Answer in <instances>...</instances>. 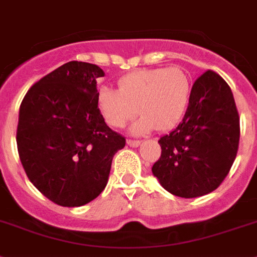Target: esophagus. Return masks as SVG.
Listing matches in <instances>:
<instances>
[{"mask_svg": "<svg viewBox=\"0 0 257 257\" xmlns=\"http://www.w3.org/2000/svg\"><path fill=\"white\" fill-rule=\"evenodd\" d=\"M126 144L129 146H132V148H137L141 144V141H139V140H126Z\"/></svg>", "mask_w": 257, "mask_h": 257, "instance_id": "esophagus-1", "label": "esophagus"}]
</instances>
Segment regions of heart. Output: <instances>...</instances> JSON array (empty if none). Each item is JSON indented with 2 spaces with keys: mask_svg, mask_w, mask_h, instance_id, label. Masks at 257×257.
Masks as SVG:
<instances>
[{
  "mask_svg": "<svg viewBox=\"0 0 257 257\" xmlns=\"http://www.w3.org/2000/svg\"><path fill=\"white\" fill-rule=\"evenodd\" d=\"M192 83L179 66L142 69L118 79V90L99 88L98 108L112 128H122L137 111L141 117L132 125V133L144 135L157 128L170 131L179 124L188 108Z\"/></svg>",
  "mask_w": 257,
  "mask_h": 257,
  "instance_id": "obj_1",
  "label": "heart"
}]
</instances>
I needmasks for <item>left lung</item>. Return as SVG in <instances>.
Returning a JSON list of instances; mask_svg holds the SVG:
<instances>
[{"instance_id":"8db88e82","label":"left lung","mask_w":257,"mask_h":257,"mask_svg":"<svg viewBox=\"0 0 257 257\" xmlns=\"http://www.w3.org/2000/svg\"><path fill=\"white\" fill-rule=\"evenodd\" d=\"M239 115L231 88L208 70L195 81L182 122L161 137L153 175L179 197L208 195L219 187L239 146Z\"/></svg>"}]
</instances>
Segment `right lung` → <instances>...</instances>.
<instances>
[{
	"label": "right lung",
	"instance_id": "right-lung-1",
	"mask_svg": "<svg viewBox=\"0 0 257 257\" xmlns=\"http://www.w3.org/2000/svg\"><path fill=\"white\" fill-rule=\"evenodd\" d=\"M98 65L66 62L30 88L19 108L17 146L30 182L57 205L74 208L105 188L125 139L98 108Z\"/></svg>",
	"mask_w": 257,
	"mask_h": 257
}]
</instances>
